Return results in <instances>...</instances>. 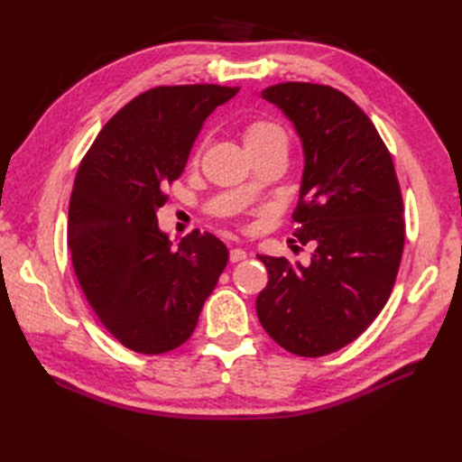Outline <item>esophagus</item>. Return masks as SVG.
Here are the masks:
<instances>
[{
	"instance_id": "obj_1",
	"label": "esophagus",
	"mask_w": 462,
	"mask_h": 462,
	"mask_svg": "<svg viewBox=\"0 0 462 462\" xmlns=\"http://www.w3.org/2000/svg\"><path fill=\"white\" fill-rule=\"evenodd\" d=\"M248 258V254H246V250H242V248H232L230 250V262H242V260H246Z\"/></svg>"
}]
</instances>
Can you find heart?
<instances>
[{
  "label": "heart",
  "mask_w": 462,
  "mask_h": 462,
  "mask_svg": "<svg viewBox=\"0 0 462 462\" xmlns=\"http://www.w3.org/2000/svg\"><path fill=\"white\" fill-rule=\"evenodd\" d=\"M242 141L246 146L248 154L260 156V154H272V152H282L288 156L290 149V134L286 126L280 125L278 121L272 119H258L252 121L242 131ZM244 196H250V189H242Z\"/></svg>",
  "instance_id": "1"
}]
</instances>
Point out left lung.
<instances>
[{"mask_svg":"<svg viewBox=\"0 0 462 462\" xmlns=\"http://www.w3.org/2000/svg\"><path fill=\"white\" fill-rule=\"evenodd\" d=\"M296 129L303 151L296 236L308 266L262 256L268 286L256 311L268 336L301 357L357 339L389 300L405 244L393 159L369 116L328 85L280 83L262 91Z\"/></svg>","mask_w":462,"mask_h":462,"instance_id":"left-lung-1","label":"left lung"}]
</instances>
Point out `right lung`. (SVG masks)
<instances>
[{
	"mask_svg": "<svg viewBox=\"0 0 462 462\" xmlns=\"http://www.w3.org/2000/svg\"><path fill=\"white\" fill-rule=\"evenodd\" d=\"M238 91L154 87L103 126L77 171L67 224L77 280L106 331L136 353L182 346L228 263L210 232L194 230L172 248L156 212L204 121Z\"/></svg>",
	"mask_w": 462,
	"mask_h": 462,
	"instance_id": "add662e5",
	"label": "right lung"
}]
</instances>
